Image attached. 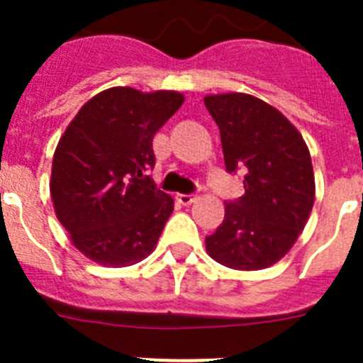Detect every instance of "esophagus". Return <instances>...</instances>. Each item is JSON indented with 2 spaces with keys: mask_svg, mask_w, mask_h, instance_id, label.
<instances>
[{
  "mask_svg": "<svg viewBox=\"0 0 363 363\" xmlns=\"http://www.w3.org/2000/svg\"><path fill=\"white\" fill-rule=\"evenodd\" d=\"M176 200H178L182 206H191V203L196 200V196H194V194H176Z\"/></svg>",
  "mask_w": 363,
  "mask_h": 363,
  "instance_id": "34e87169",
  "label": "esophagus"
}]
</instances>
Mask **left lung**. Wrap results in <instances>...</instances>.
I'll return each instance as SVG.
<instances>
[{"mask_svg": "<svg viewBox=\"0 0 363 363\" xmlns=\"http://www.w3.org/2000/svg\"><path fill=\"white\" fill-rule=\"evenodd\" d=\"M217 122L226 170H245V194L224 206V220L206 238L215 262L262 271L286 256L310 218L315 178L310 150L286 116L245 92L203 98Z\"/></svg>", "mask_w": 363, "mask_h": 363, "instance_id": "obj_1", "label": "left lung"}]
</instances>
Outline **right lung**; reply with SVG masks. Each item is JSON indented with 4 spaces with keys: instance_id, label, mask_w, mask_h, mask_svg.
<instances>
[{
    "instance_id": "right-lung-1",
    "label": "right lung",
    "mask_w": 363,
    "mask_h": 363,
    "mask_svg": "<svg viewBox=\"0 0 363 363\" xmlns=\"http://www.w3.org/2000/svg\"><path fill=\"white\" fill-rule=\"evenodd\" d=\"M178 91L113 86L92 96L53 154L50 193L72 245L104 267H130L154 252L174 211L146 176L152 139L182 107Z\"/></svg>"
}]
</instances>
